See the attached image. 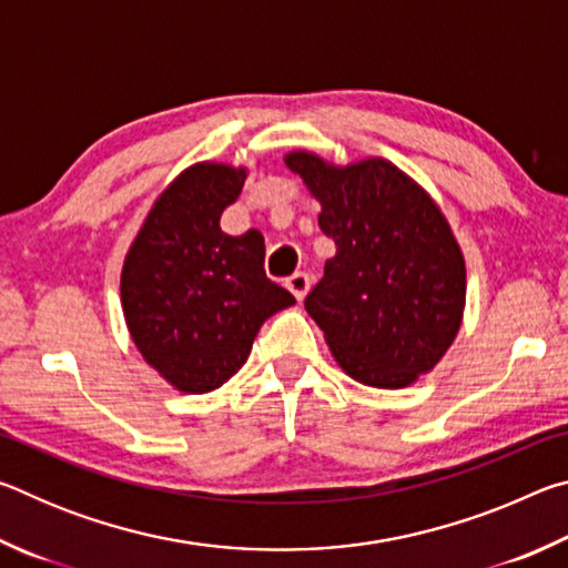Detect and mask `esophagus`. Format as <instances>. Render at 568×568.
<instances>
[{
  "label": "esophagus",
  "mask_w": 568,
  "mask_h": 568,
  "mask_svg": "<svg viewBox=\"0 0 568 568\" xmlns=\"http://www.w3.org/2000/svg\"><path fill=\"white\" fill-rule=\"evenodd\" d=\"M311 283H313V277L307 275V273H303V271H297V273H293L291 277H287L285 281V287L287 291H291L297 301H303L305 297V293L311 291Z\"/></svg>",
  "instance_id": "obj_1"
}]
</instances>
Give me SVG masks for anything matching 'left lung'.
Returning <instances> with one entry per match:
<instances>
[{"label":"left lung","instance_id":"1","mask_svg":"<svg viewBox=\"0 0 568 568\" xmlns=\"http://www.w3.org/2000/svg\"><path fill=\"white\" fill-rule=\"evenodd\" d=\"M321 203L335 240L305 297L335 363L353 381L398 390L430 373L466 311V261L430 192L386 158L335 165L313 150L283 158Z\"/></svg>","mask_w":568,"mask_h":568}]
</instances>
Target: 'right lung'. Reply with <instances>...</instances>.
I'll use <instances>...</instances> for the list:
<instances>
[{
	"label": "right lung",
	"instance_id": "obj_1",
	"mask_svg": "<svg viewBox=\"0 0 568 568\" xmlns=\"http://www.w3.org/2000/svg\"><path fill=\"white\" fill-rule=\"evenodd\" d=\"M247 175L215 160L182 170L152 203L122 263L120 301L134 348L190 396L233 378L261 325L295 305L263 271L261 230H220Z\"/></svg>",
	"mask_w": 568,
	"mask_h": 568
}]
</instances>
